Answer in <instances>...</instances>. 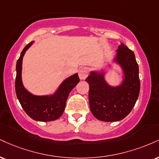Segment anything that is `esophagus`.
Returning a JSON list of instances; mask_svg holds the SVG:
<instances>
[{"mask_svg":"<svg viewBox=\"0 0 159 159\" xmlns=\"http://www.w3.org/2000/svg\"><path fill=\"white\" fill-rule=\"evenodd\" d=\"M88 75V70L87 68L83 67L80 69V70L78 71V76H79L80 79L81 80H84Z\"/></svg>","mask_w":159,"mask_h":159,"instance_id":"34e87169","label":"esophagus"}]
</instances>
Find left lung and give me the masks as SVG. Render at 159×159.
Instances as JSON below:
<instances>
[{
  "label": "left lung",
  "instance_id": "left-lung-1",
  "mask_svg": "<svg viewBox=\"0 0 159 159\" xmlns=\"http://www.w3.org/2000/svg\"><path fill=\"white\" fill-rule=\"evenodd\" d=\"M121 66L123 80L118 86H111L105 80V72L91 71L89 102L91 112L100 121H121L134 107L140 92V80L134 52L121 43L112 60Z\"/></svg>",
  "mask_w": 159,
  "mask_h": 159
}]
</instances>
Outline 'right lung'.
<instances>
[{
  "label": "right lung",
  "mask_w": 159,
  "mask_h": 159,
  "mask_svg": "<svg viewBox=\"0 0 159 159\" xmlns=\"http://www.w3.org/2000/svg\"><path fill=\"white\" fill-rule=\"evenodd\" d=\"M34 41L23 49L16 64L15 92L17 98L26 113L35 121H51L59 118L64 112L69 94L80 81L78 73L70 76L61 84L52 95H35L24 87L22 82V62L26 51Z\"/></svg>",
  "instance_id": "1"
}]
</instances>
